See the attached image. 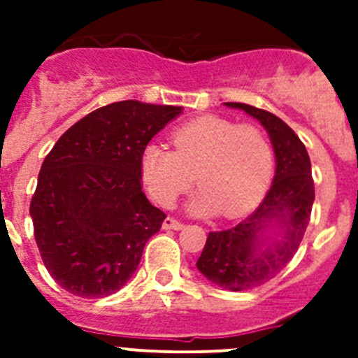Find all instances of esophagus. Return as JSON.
Here are the masks:
<instances>
[{
  "label": "esophagus",
  "instance_id": "1",
  "mask_svg": "<svg viewBox=\"0 0 358 358\" xmlns=\"http://www.w3.org/2000/svg\"><path fill=\"white\" fill-rule=\"evenodd\" d=\"M182 227H185V224H182L181 220H177V218H173V217L164 218L163 229H182Z\"/></svg>",
  "mask_w": 358,
  "mask_h": 358
}]
</instances>
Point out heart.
Returning <instances> with one entry per match:
<instances>
[{
	"label": "heart",
	"mask_w": 358,
	"mask_h": 358,
	"mask_svg": "<svg viewBox=\"0 0 358 358\" xmlns=\"http://www.w3.org/2000/svg\"><path fill=\"white\" fill-rule=\"evenodd\" d=\"M173 150L147 145L141 179L157 204L170 208L195 182L201 186L189 210L236 218L251 211L273 176V147L262 129L217 115L199 116L172 132Z\"/></svg>",
	"instance_id": "1"
}]
</instances>
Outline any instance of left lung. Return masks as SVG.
I'll list each match as a JSON object with an SVG mask.
<instances>
[{
    "mask_svg": "<svg viewBox=\"0 0 358 358\" xmlns=\"http://www.w3.org/2000/svg\"><path fill=\"white\" fill-rule=\"evenodd\" d=\"M226 106L258 120L276 154V176L258 210L235 227L211 231L197 260V268L211 283L238 292L264 285L292 260L305 236L315 194L308 152L283 120L248 103ZM273 222L286 233L281 243L264 233Z\"/></svg>",
    "mask_w": 358,
    "mask_h": 358,
    "instance_id": "left-lung-1",
    "label": "left lung"
}]
</instances>
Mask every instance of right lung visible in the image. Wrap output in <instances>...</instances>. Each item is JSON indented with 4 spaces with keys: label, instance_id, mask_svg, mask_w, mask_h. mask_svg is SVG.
<instances>
[{
    "label": "right lung",
    "instance_id": "add662e5",
    "mask_svg": "<svg viewBox=\"0 0 358 358\" xmlns=\"http://www.w3.org/2000/svg\"><path fill=\"white\" fill-rule=\"evenodd\" d=\"M181 110L109 103L71 125L44 157L30 202L34 236L50 276L69 294L110 296L138 268L166 218L141 189V154Z\"/></svg>",
    "mask_w": 358,
    "mask_h": 358
}]
</instances>
